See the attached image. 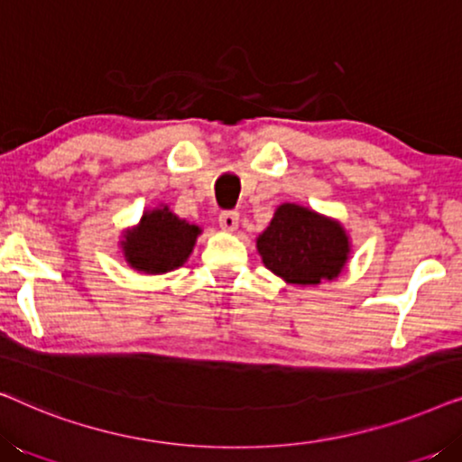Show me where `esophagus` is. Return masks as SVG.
Here are the masks:
<instances>
[{
    "label": "esophagus",
    "instance_id": "esophagus-1",
    "mask_svg": "<svg viewBox=\"0 0 462 462\" xmlns=\"http://www.w3.org/2000/svg\"><path fill=\"white\" fill-rule=\"evenodd\" d=\"M218 223L225 231H236L239 225V214L236 210H223L218 217Z\"/></svg>",
    "mask_w": 462,
    "mask_h": 462
}]
</instances>
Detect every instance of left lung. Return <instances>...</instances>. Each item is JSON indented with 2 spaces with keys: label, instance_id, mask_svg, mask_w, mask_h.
I'll use <instances>...</instances> for the list:
<instances>
[{
  "label": "left lung",
  "instance_id": "left-lung-1",
  "mask_svg": "<svg viewBox=\"0 0 462 462\" xmlns=\"http://www.w3.org/2000/svg\"><path fill=\"white\" fill-rule=\"evenodd\" d=\"M264 267L286 283L318 286L334 280L349 261V236L338 220L299 204L277 208L267 229L256 239Z\"/></svg>",
  "mask_w": 462,
  "mask_h": 462
}]
</instances>
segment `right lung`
Here are the masks:
<instances>
[{
	"instance_id": "obj_1",
	"label": "right lung",
	"mask_w": 462,
	"mask_h": 462,
	"mask_svg": "<svg viewBox=\"0 0 462 462\" xmlns=\"http://www.w3.org/2000/svg\"><path fill=\"white\" fill-rule=\"evenodd\" d=\"M199 233L198 225H189L168 206L155 208L143 214L134 229L124 233L122 252L132 269L149 275L168 273L187 263Z\"/></svg>"
}]
</instances>
